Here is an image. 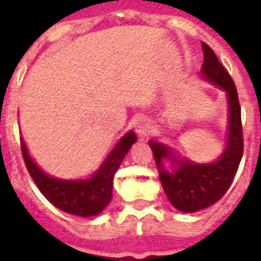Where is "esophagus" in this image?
<instances>
[{
	"mask_svg": "<svg viewBox=\"0 0 261 261\" xmlns=\"http://www.w3.org/2000/svg\"><path fill=\"white\" fill-rule=\"evenodd\" d=\"M150 127H151L150 122H149V120H147L145 116H141V118H138L134 123L135 133H137V135H138L141 139L146 138L147 133L150 131Z\"/></svg>",
	"mask_w": 261,
	"mask_h": 261,
	"instance_id": "obj_1",
	"label": "esophagus"
}]
</instances>
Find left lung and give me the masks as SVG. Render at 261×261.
Returning <instances> with one entry per match:
<instances>
[{
	"mask_svg": "<svg viewBox=\"0 0 261 261\" xmlns=\"http://www.w3.org/2000/svg\"><path fill=\"white\" fill-rule=\"evenodd\" d=\"M202 48L204 61L200 77L226 96L227 130L222 153L211 163H196L165 143L149 141L167 198L182 213H195L218 202L230 187L243 157L241 110L236 85L214 51L206 43H202Z\"/></svg>",
	"mask_w": 261,
	"mask_h": 261,
	"instance_id": "1",
	"label": "left lung"
}]
</instances>
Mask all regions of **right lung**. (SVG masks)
Returning <instances> with one entry per match:
<instances>
[{"label": "right lung", "mask_w": 261, "mask_h": 261, "mask_svg": "<svg viewBox=\"0 0 261 261\" xmlns=\"http://www.w3.org/2000/svg\"><path fill=\"white\" fill-rule=\"evenodd\" d=\"M135 142L134 131H127L111 149L101 165L85 178H59L46 173L35 163L22 137L21 151L31 177L47 200L67 214L88 218L102 213L110 204L115 172Z\"/></svg>", "instance_id": "add662e5"}]
</instances>
